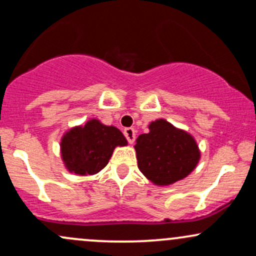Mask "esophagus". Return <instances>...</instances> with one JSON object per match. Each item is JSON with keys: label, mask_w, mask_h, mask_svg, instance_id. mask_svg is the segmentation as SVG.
Masks as SVG:
<instances>
[{"label": "esophagus", "mask_w": 256, "mask_h": 256, "mask_svg": "<svg viewBox=\"0 0 256 256\" xmlns=\"http://www.w3.org/2000/svg\"><path fill=\"white\" fill-rule=\"evenodd\" d=\"M124 134L126 137V140H128V142L132 144V143L134 142V140H136V131H134V128H128L124 130Z\"/></svg>", "instance_id": "obj_1"}]
</instances>
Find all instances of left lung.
Returning a JSON list of instances; mask_svg holds the SVG:
<instances>
[{
    "mask_svg": "<svg viewBox=\"0 0 256 256\" xmlns=\"http://www.w3.org/2000/svg\"><path fill=\"white\" fill-rule=\"evenodd\" d=\"M149 130L138 136L134 146L140 171L156 185H170L186 177L200 158L195 140L164 119L152 122Z\"/></svg>",
    "mask_w": 256,
    "mask_h": 256,
    "instance_id": "8db88e82",
    "label": "left lung"
}]
</instances>
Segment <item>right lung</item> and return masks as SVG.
Here are the masks:
<instances>
[{"label":"right lung","mask_w":256,"mask_h":256,"mask_svg":"<svg viewBox=\"0 0 256 256\" xmlns=\"http://www.w3.org/2000/svg\"><path fill=\"white\" fill-rule=\"evenodd\" d=\"M126 144L128 140L118 128L92 119L64 134L61 155L70 172L79 176L95 174L107 165L116 146Z\"/></svg>","instance_id":"1"}]
</instances>
